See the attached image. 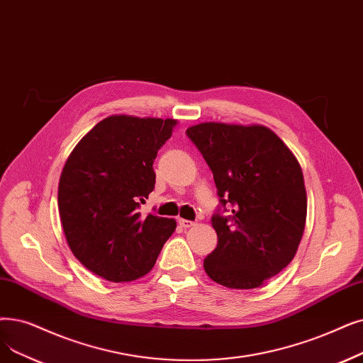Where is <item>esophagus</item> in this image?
Wrapping results in <instances>:
<instances>
[{"label":"esophagus","instance_id":"34e87169","mask_svg":"<svg viewBox=\"0 0 363 363\" xmlns=\"http://www.w3.org/2000/svg\"><path fill=\"white\" fill-rule=\"evenodd\" d=\"M178 224H179L182 228H190V227H194V225H196V224L193 223V220L182 219V218H179V219H178Z\"/></svg>","mask_w":363,"mask_h":363}]
</instances>
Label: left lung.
Listing matches in <instances>:
<instances>
[{"label":"left lung","mask_w":363,"mask_h":363,"mask_svg":"<svg viewBox=\"0 0 363 363\" xmlns=\"http://www.w3.org/2000/svg\"><path fill=\"white\" fill-rule=\"evenodd\" d=\"M186 136L211 167L220 204H231V215L212 216L218 246L204 259V272L231 289L259 288L294 259L303 239L301 166L261 124L200 123Z\"/></svg>","instance_id":"left-lung-1"}]
</instances>
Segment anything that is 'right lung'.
Segmentation results:
<instances>
[{"instance_id": "right-lung-1", "label": "right lung", "mask_w": 363, "mask_h": 363, "mask_svg": "<svg viewBox=\"0 0 363 363\" xmlns=\"http://www.w3.org/2000/svg\"><path fill=\"white\" fill-rule=\"evenodd\" d=\"M173 118L109 116L83 136L62 169L57 204L69 249L87 270L132 281L154 267L177 220L140 216L154 190L152 163Z\"/></svg>"}]
</instances>
